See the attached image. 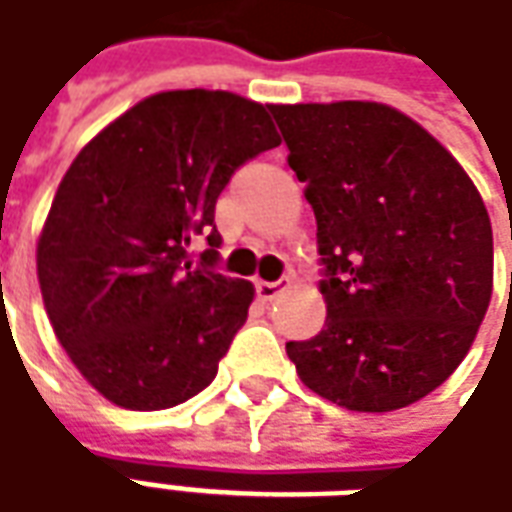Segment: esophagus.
<instances>
[{
	"label": "esophagus",
	"mask_w": 512,
	"mask_h": 512,
	"mask_svg": "<svg viewBox=\"0 0 512 512\" xmlns=\"http://www.w3.org/2000/svg\"><path fill=\"white\" fill-rule=\"evenodd\" d=\"M286 286H289L286 278H281V281H256V295H259V300H264V303H270V300H275V297L284 292Z\"/></svg>",
	"instance_id": "1"
}]
</instances>
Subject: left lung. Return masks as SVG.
Masks as SVG:
<instances>
[{
    "label": "left lung",
    "mask_w": 512,
    "mask_h": 512,
    "mask_svg": "<svg viewBox=\"0 0 512 512\" xmlns=\"http://www.w3.org/2000/svg\"><path fill=\"white\" fill-rule=\"evenodd\" d=\"M270 112L317 217L328 308L325 328L286 342V355L308 389L347 411L422 400L466 358L491 303L494 231L480 192L433 134L389 104Z\"/></svg>",
    "instance_id": "left-lung-1"
}]
</instances>
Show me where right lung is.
Here are the masks:
<instances>
[{
	"instance_id": "right-lung-1",
	"label": "right lung",
	"mask_w": 512,
	"mask_h": 512,
	"mask_svg": "<svg viewBox=\"0 0 512 512\" xmlns=\"http://www.w3.org/2000/svg\"><path fill=\"white\" fill-rule=\"evenodd\" d=\"M281 143L264 104L228 90L148 96L82 148L38 239L54 336L129 411L204 391L248 320L253 284L212 270L215 204L239 165ZM210 250L189 262V239Z\"/></svg>"
}]
</instances>
